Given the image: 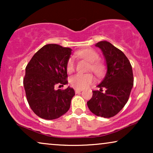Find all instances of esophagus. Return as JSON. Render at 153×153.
I'll return each instance as SVG.
<instances>
[{"label":"esophagus","instance_id":"34e87169","mask_svg":"<svg viewBox=\"0 0 153 153\" xmlns=\"http://www.w3.org/2000/svg\"><path fill=\"white\" fill-rule=\"evenodd\" d=\"M81 91H82V90L81 89H75V93H81Z\"/></svg>","mask_w":153,"mask_h":153}]
</instances>
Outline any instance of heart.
Returning <instances> with one entry per match:
<instances>
[{
	"label": "heart",
	"mask_w": 153,
	"mask_h": 153,
	"mask_svg": "<svg viewBox=\"0 0 153 153\" xmlns=\"http://www.w3.org/2000/svg\"><path fill=\"white\" fill-rule=\"evenodd\" d=\"M76 56L91 62L89 70L93 72L96 75L100 76L103 74L104 70V64L99 61L100 55L97 51L92 49H84L79 51ZM67 71L72 72L74 69V60L73 57H70L67 62ZM94 80L93 75L91 74H76L70 78V83L72 86L77 89H83L91 84Z\"/></svg>",
	"instance_id": "b5f03b06"
}]
</instances>
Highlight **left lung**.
I'll return each instance as SVG.
<instances>
[{"instance_id":"left-lung-1","label":"left lung","mask_w":153,"mask_h":153,"mask_svg":"<svg viewBox=\"0 0 153 153\" xmlns=\"http://www.w3.org/2000/svg\"><path fill=\"white\" fill-rule=\"evenodd\" d=\"M95 46L103 53L107 71L97 85L100 90L93 91L87 105L96 116L111 118L120 112L128 101L134 85L132 68L124 53L108 42H99ZM103 88L106 90L104 93H102Z\"/></svg>"}]
</instances>
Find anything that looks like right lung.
I'll return each mask as SVG.
<instances>
[{"mask_svg":"<svg viewBox=\"0 0 153 153\" xmlns=\"http://www.w3.org/2000/svg\"><path fill=\"white\" fill-rule=\"evenodd\" d=\"M71 51L70 48L49 44L37 51L27 65L24 79L27 101L39 118H58L70 107L74 89L55 88L68 83L66 65Z\"/></svg>","mask_w":153,"mask_h":153,"instance_id":"obj_1","label":"right lung"}]
</instances>
